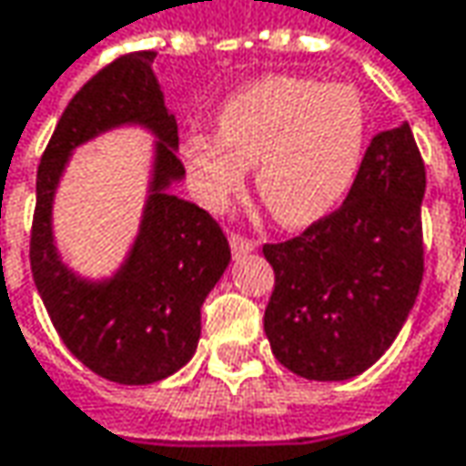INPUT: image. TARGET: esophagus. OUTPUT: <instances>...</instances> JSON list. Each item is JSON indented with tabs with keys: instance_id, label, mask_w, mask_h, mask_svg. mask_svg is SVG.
<instances>
[{
	"instance_id": "esophagus-1",
	"label": "esophagus",
	"mask_w": 466,
	"mask_h": 466,
	"mask_svg": "<svg viewBox=\"0 0 466 466\" xmlns=\"http://www.w3.org/2000/svg\"><path fill=\"white\" fill-rule=\"evenodd\" d=\"M230 251H233V257H244V254H249V251L257 249V241H251V238H244V236H238V233H230Z\"/></svg>"
}]
</instances>
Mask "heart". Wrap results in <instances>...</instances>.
<instances>
[{"label":"heart","mask_w":466,"mask_h":466,"mask_svg":"<svg viewBox=\"0 0 466 466\" xmlns=\"http://www.w3.org/2000/svg\"><path fill=\"white\" fill-rule=\"evenodd\" d=\"M366 146V108L355 86L305 76H262L217 111V135L190 129L180 161L193 196L222 212L247 183L286 228H305L348 196Z\"/></svg>","instance_id":"1"}]
</instances>
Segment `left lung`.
I'll use <instances>...</instances> for the list:
<instances>
[{"instance_id": "obj_1", "label": "left lung", "mask_w": 466, "mask_h": 466, "mask_svg": "<svg viewBox=\"0 0 466 466\" xmlns=\"http://www.w3.org/2000/svg\"><path fill=\"white\" fill-rule=\"evenodd\" d=\"M424 161L403 121L371 137L345 204L283 244H265L276 289L265 334L297 377L363 374L403 329L424 273Z\"/></svg>"}]
</instances>
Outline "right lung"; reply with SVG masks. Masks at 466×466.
I'll list each match as a JSON object with an SVG mask.
<instances>
[{"label": "right lung", "instance_id": "1", "mask_svg": "<svg viewBox=\"0 0 466 466\" xmlns=\"http://www.w3.org/2000/svg\"><path fill=\"white\" fill-rule=\"evenodd\" d=\"M156 52L121 55L74 95L36 175L31 273L63 345L89 371L118 384H153L193 358L201 305L222 279L230 247L209 212L172 193L183 183L177 121L153 74ZM121 126L154 135L147 207L125 262L108 279H86L54 244L51 207L73 150Z\"/></svg>", "mask_w": 466, "mask_h": 466}]
</instances>
